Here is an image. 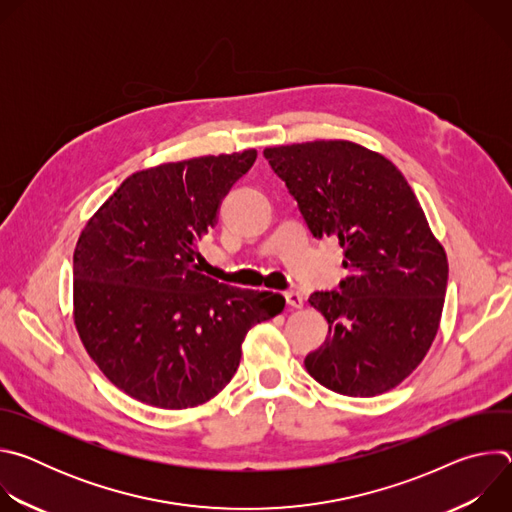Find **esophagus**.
I'll use <instances>...</instances> for the list:
<instances>
[{"mask_svg": "<svg viewBox=\"0 0 512 512\" xmlns=\"http://www.w3.org/2000/svg\"><path fill=\"white\" fill-rule=\"evenodd\" d=\"M283 298H285L287 306H291V308H304V296L300 294V291H296V289L285 291Z\"/></svg>", "mask_w": 512, "mask_h": 512, "instance_id": "1", "label": "esophagus"}]
</instances>
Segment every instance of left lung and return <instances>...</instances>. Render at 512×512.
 <instances>
[{"instance_id":"left-lung-1","label":"left lung","mask_w":512,"mask_h":512,"mask_svg":"<svg viewBox=\"0 0 512 512\" xmlns=\"http://www.w3.org/2000/svg\"><path fill=\"white\" fill-rule=\"evenodd\" d=\"M316 239H338L348 271L310 306L328 336L304 360L326 389L375 397L407 379L440 326L448 257L403 174L352 141L265 148Z\"/></svg>"}]
</instances>
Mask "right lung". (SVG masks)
Here are the masks:
<instances>
[{
    "instance_id": "right-lung-1",
    "label": "right lung",
    "mask_w": 512,
    "mask_h": 512,
    "mask_svg": "<svg viewBox=\"0 0 512 512\" xmlns=\"http://www.w3.org/2000/svg\"><path fill=\"white\" fill-rule=\"evenodd\" d=\"M257 152L204 156L123 180L79 237L75 324L103 375L129 397L186 409L221 393L247 332L277 316L273 291L198 271V241Z\"/></svg>"
}]
</instances>
